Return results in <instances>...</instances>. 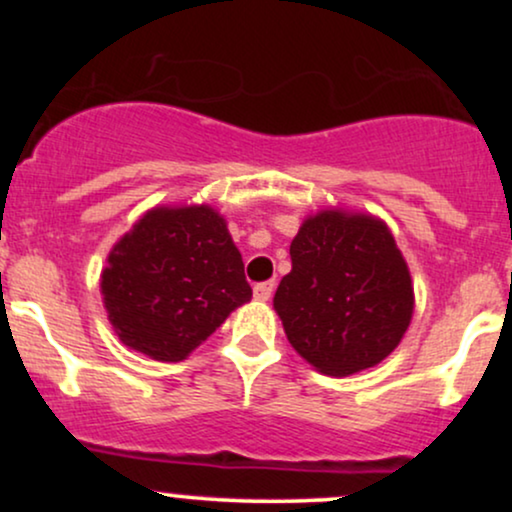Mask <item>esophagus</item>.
<instances>
[{"mask_svg": "<svg viewBox=\"0 0 512 512\" xmlns=\"http://www.w3.org/2000/svg\"><path fill=\"white\" fill-rule=\"evenodd\" d=\"M274 293V281H264V284L255 286V298L257 301H269Z\"/></svg>", "mask_w": 512, "mask_h": 512, "instance_id": "34e87169", "label": "esophagus"}]
</instances>
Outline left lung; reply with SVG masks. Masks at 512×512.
Listing matches in <instances>:
<instances>
[{"label":"left lung","mask_w":512,"mask_h":512,"mask_svg":"<svg viewBox=\"0 0 512 512\" xmlns=\"http://www.w3.org/2000/svg\"><path fill=\"white\" fill-rule=\"evenodd\" d=\"M274 310L298 356L325 375L378 366L414 315V284L387 223L366 211L305 216Z\"/></svg>","instance_id":"left-lung-1"}]
</instances>
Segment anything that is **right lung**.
<instances>
[{"label": "right lung", "mask_w": 512, "mask_h": 512, "mask_svg": "<svg viewBox=\"0 0 512 512\" xmlns=\"http://www.w3.org/2000/svg\"><path fill=\"white\" fill-rule=\"evenodd\" d=\"M101 296L127 349L178 363L248 303L252 289L219 211L161 204L108 252Z\"/></svg>", "instance_id": "obj_1"}]
</instances>
